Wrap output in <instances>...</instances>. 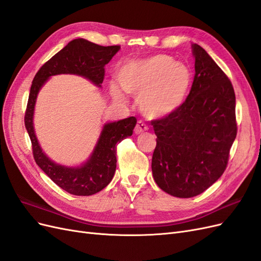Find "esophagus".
Here are the masks:
<instances>
[{"label":"esophagus","instance_id":"1","mask_svg":"<svg viewBox=\"0 0 261 261\" xmlns=\"http://www.w3.org/2000/svg\"><path fill=\"white\" fill-rule=\"evenodd\" d=\"M146 130H148V125L143 121H138L136 126H135V133L136 134H141V133H144Z\"/></svg>","mask_w":261,"mask_h":261}]
</instances>
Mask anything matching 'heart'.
Returning <instances> with one entry per match:
<instances>
[{"mask_svg": "<svg viewBox=\"0 0 261 261\" xmlns=\"http://www.w3.org/2000/svg\"><path fill=\"white\" fill-rule=\"evenodd\" d=\"M118 83L128 93L139 96V107L149 117L173 113L183 103L192 84V73L185 64L165 54L125 64L117 74ZM112 94L123 101V93L112 86Z\"/></svg>", "mask_w": 261, "mask_h": 261, "instance_id": "1", "label": "heart"}]
</instances>
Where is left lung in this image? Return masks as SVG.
I'll list each match as a JSON object with an SVG mask.
<instances>
[{"label": "left lung", "mask_w": 261, "mask_h": 261, "mask_svg": "<svg viewBox=\"0 0 261 261\" xmlns=\"http://www.w3.org/2000/svg\"><path fill=\"white\" fill-rule=\"evenodd\" d=\"M193 53L195 76L186 100L151 121L156 135L153 178L178 198L199 195L219 179L238 134L231 81L200 45L193 44Z\"/></svg>", "instance_id": "8db88e82"}]
</instances>
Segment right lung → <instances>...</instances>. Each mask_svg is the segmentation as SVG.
Masks as SVG:
<instances>
[{
	"mask_svg": "<svg viewBox=\"0 0 261 261\" xmlns=\"http://www.w3.org/2000/svg\"><path fill=\"white\" fill-rule=\"evenodd\" d=\"M120 45L102 46L85 39H75L38 70L31 85L25 113V126L33 146L36 163L55 184L76 196H90L102 191L112 180L116 169V145L133 135L136 117L106 124L90 159L81 168H66L55 164L42 152L35 135L33 116L37 94L50 76L76 74L101 86L105 66L120 50Z\"/></svg>",
	"mask_w": 261,
	"mask_h": 261,
	"instance_id": "add662e5",
	"label": "right lung"
}]
</instances>
